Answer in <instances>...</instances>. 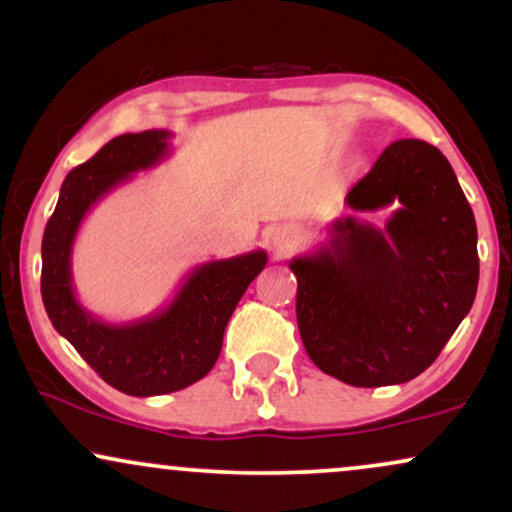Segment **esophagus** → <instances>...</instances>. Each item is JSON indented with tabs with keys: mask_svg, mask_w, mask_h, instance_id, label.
I'll return each mask as SVG.
<instances>
[{
	"mask_svg": "<svg viewBox=\"0 0 512 512\" xmlns=\"http://www.w3.org/2000/svg\"><path fill=\"white\" fill-rule=\"evenodd\" d=\"M269 240H272L276 252H286L291 248V233H286V231H274Z\"/></svg>",
	"mask_w": 512,
	"mask_h": 512,
	"instance_id": "obj_1",
	"label": "esophagus"
}]
</instances>
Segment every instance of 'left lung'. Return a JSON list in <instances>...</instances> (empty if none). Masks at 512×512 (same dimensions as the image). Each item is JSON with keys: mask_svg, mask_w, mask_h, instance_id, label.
Returning <instances> with one entry per match:
<instances>
[{"mask_svg": "<svg viewBox=\"0 0 512 512\" xmlns=\"http://www.w3.org/2000/svg\"><path fill=\"white\" fill-rule=\"evenodd\" d=\"M346 204L392 214L385 228L337 219L325 245L293 257L303 346L346 385L407 383L436 361L477 296L472 207L448 158L419 139L387 146Z\"/></svg>", "mask_w": 512, "mask_h": 512, "instance_id": "left-lung-1", "label": "left lung"}]
</instances>
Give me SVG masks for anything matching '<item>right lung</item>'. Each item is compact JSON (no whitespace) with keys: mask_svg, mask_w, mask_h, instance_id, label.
Returning <instances> with one entry per match:
<instances>
[{"mask_svg":"<svg viewBox=\"0 0 512 512\" xmlns=\"http://www.w3.org/2000/svg\"><path fill=\"white\" fill-rule=\"evenodd\" d=\"M168 129H146L110 139L62 182L55 214L43 236V293L52 327L115 390L154 397L197 383L214 368L223 332L248 286L267 264L252 250L197 264L166 308L129 322H105L76 298L72 250L81 221L115 187L170 154Z\"/></svg>","mask_w":512,"mask_h":512,"instance_id":"right-lung-1","label":"right lung"}]
</instances>
